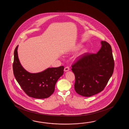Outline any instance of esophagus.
Wrapping results in <instances>:
<instances>
[{
  "label": "esophagus",
  "instance_id": "34e87169",
  "mask_svg": "<svg viewBox=\"0 0 129 129\" xmlns=\"http://www.w3.org/2000/svg\"><path fill=\"white\" fill-rule=\"evenodd\" d=\"M70 70V68L68 67V66H67V67H66L64 69V71H69Z\"/></svg>",
  "mask_w": 129,
  "mask_h": 129
}]
</instances>
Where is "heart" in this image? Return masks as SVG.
<instances>
[{
	"label": "heart",
	"instance_id": "heart-1",
	"mask_svg": "<svg viewBox=\"0 0 129 129\" xmlns=\"http://www.w3.org/2000/svg\"><path fill=\"white\" fill-rule=\"evenodd\" d=\"M82 47V46L81 45H78V46H77V48L78 49H79V48H81Z\"/></svg>",
	"mask_w": 129,
	"mask_h": 129
}]
</instances>
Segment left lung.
<instances>
[{"mask_svg":"<svg viewBox=\"0 0 129 129\" xmlns=\"http://www.w3.org/2000/svg\"><path fill=\"white\" fill-rule=\"evenodd\" d=\"M102 47L97 53H86L71 66L75 74L74 88L82 96L90 97L103 90L112 77L114 61L111 45L101 42Z\"/></svg>","mask_w":129,"mask_h":129,"instance_id":"left-lung-1","label":"left lung"}]
</instances>
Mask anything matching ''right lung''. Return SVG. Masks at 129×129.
<instances>
[{"mask_svg": "<svg viewBox=\"0 0 129 129\" xmlns=\"http://www.w3.org/2000/svg\"><path fill=\"white\" fill-rule=\"evenodd\" d=\"M17 46L14 51L13 70L14 76L27 95L36 99H45L51 96L55 90L59 78L63 75L64 67L49 68L37 73H30L20 63Z\"/></svg>", "mask_w": 129, "mask_h": 129, "instance_id": "add662e5", "label": "right lung"}]
</instances>
